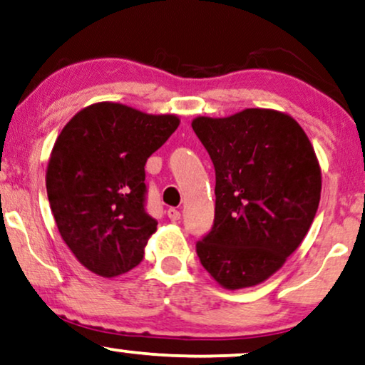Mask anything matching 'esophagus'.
I'll return each instance as SVG.
<instances>
[{"label":"esophagus","mask_w":365,"mask_h":365,"mask_svg":"<svg viewBox=\"0 0 365 365\" xmlns=\"http://www.w3.org/2000/svg\"><path fill=\"white\" fill-rule=\"evenodd\" d=\"M167 215H168V218L170 220H173V222H177V220H180V210H177V208H168L167 210Z\"/></svg>","instance_id":"1"}]
</instances>
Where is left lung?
Wrapping results in <instances>:
<instances>
[{
  "label": "left lung",
  "mask_w": 365,
  "mask_h": 365,
  "mask_svg": "<svg viewBox=\"0 0 365 365\" xmlns=\"http://www.w3.org/2000/svg\"><path fill=\"white\" fill-rule=\"evenodd\" d=\"M192 128L215 168V218L197 255L222 287H252L302 244L319 208L320 167L292 116L247 108Z\"/></svg>",
  "instance_id": "obj_1"
}]
</instances>
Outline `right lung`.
Here are the masks:
<instances>
[{
	"label": "right lung",
	"instance_id": "add662e5",
	"mask_svg": "<svg viewBox=\"0 0 365 365\" xmlns=\"http://www.w3.org/2000/svg\"><path fill=\"white\" fill-rule=\"evenodd\" d=\"M180 120L120 103L83 108L61 130L46 192L61 239L86 269L116 277L143 260L157 220L145 208V163Z\"/></svg>",
	"mask_w": 365,
	"mask_h": 365
}]
</instances>
